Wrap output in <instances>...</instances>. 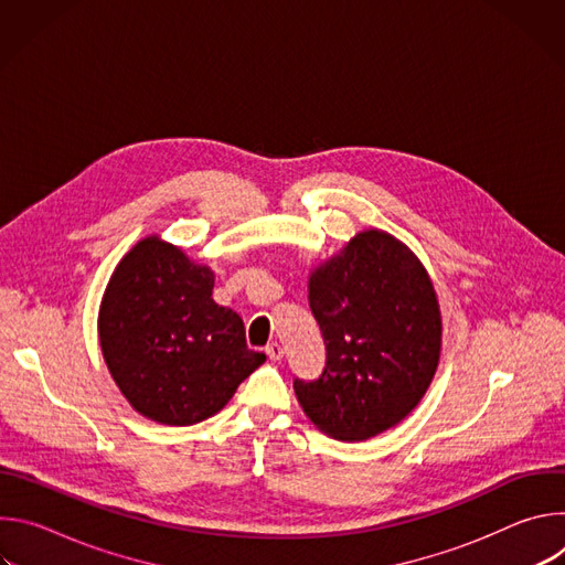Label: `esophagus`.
I'll return each mask as SVG.
<instances>
[{
	"instance_id": "34e87169",
	"label": "esophagus",
	"mask_w": 565,
	"mask_h": 565,
	"mask_svg": "<svg viewBox=\"0 0 565 565\" xmlns=\"http://www.w3.org/2000/svg\"><path fill=\"white\" fill-rule=\"evenodd\" d=\"M266 355H268L273 362H279V360L284 358V347H281L279 342H270V344L266 347Z\"/></svg>"
}]
</instances>
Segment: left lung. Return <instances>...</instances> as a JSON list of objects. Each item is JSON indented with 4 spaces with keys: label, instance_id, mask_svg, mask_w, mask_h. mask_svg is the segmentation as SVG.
<instances>
[{
    "label": "left lung",
    "instance_id": "obj_1",
    "mask_svg": "<svg viewBox=\"0 0 565 565\" xmlns=\"http://www.w3.org/2000/svg\"><path fill=\"white\" fill-rule=\"evenodd\" d=\"M327 344L315 380L295 377L303 414L340 440H366L407 418L440 358V308L423 264L382 230H366L308 284Z\"/></svg>",
    "mask_w": 565,
    "mask_h": 565
}]
</instances>
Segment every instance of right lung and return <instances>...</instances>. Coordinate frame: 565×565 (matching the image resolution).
I'll use <instances>...</instances> for the list:
<instances>
[{"instance_id": "obj_1", "label": "right lung", "mask_w": 565, "mask_h": 565, "mask_svg": "<svg viewBox=\"0 0 565 565\" xmlns=\"http://www.w3.org/2000/svg\"><path fill=\"white\" fill-rule=\"evenodd\" d=\"M214 273L158 236L118 264L100 306V347L129 405L163 425H196L221 412L266 362L250 351L232 308L212 299Z\"/></svg>"}]
</instances>
